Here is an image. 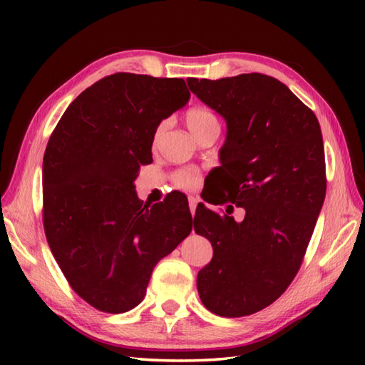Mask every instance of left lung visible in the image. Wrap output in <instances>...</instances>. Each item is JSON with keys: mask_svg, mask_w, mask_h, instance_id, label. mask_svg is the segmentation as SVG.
<instances>
[{"mask_svg": "<svg viewBox=\"0 0 365 365\" xmlns=\"http://www.w3.org/2000/svg\"><path fill=\"white\" fill-rule=\"evenodd\" d=\"M155 80L120 72L92 84L43 155L46 242L73 292L108 314L136 307L153 267L191 232L187 197L139 199L133 185L160 122L183 106Z\"/></svg>", "mask_w": 365, "mask_h": 365, "instance_id": "8db88e82", "label": "left lung"}]
</instances>
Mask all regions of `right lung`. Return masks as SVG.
<instances>
[{
    "mask_svg": "<svg viewBox=\"0 0 365 365\" xmlns=\"http://www.w3.org/2000/svg\"><path fill=\"white\" fill-rule=\"evenodd\" d=\"M202 102L227 123L208 178L221 180V204L246 213L232 208L196 227L213 246L197 292L208 311L235 319L274 302L299 271L327 192L323 138L312 110L273 76L216 80Z\"/></svg>",
    "mask_w": 365,
    "mask_h": 365,
    "instance_id": "1",
    "label": "right lung"
}]
</instances>
